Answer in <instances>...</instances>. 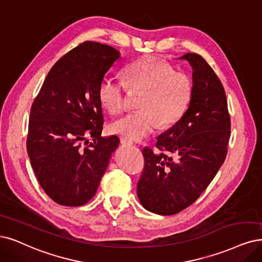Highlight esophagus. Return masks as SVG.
Masks as SVG:
<instances>
[{
	"label": "esophagus",
	"instance_id": "esophagus-1",
	"mask_svg": "<svg viewBox=\"0 0 262 262\" xmlns=\"http://www.w3.org/2000/svg\"><path fill=\"white\" fill-rule=\"evenodd\" d=\"M120 140H121L122 146H124V147H130L132 144H133V141H132V140H129V139H127V138H125V137H121Z\"/></svg>",
	"mask_w": 262,
	"mask_h": 262
}]
</instances>
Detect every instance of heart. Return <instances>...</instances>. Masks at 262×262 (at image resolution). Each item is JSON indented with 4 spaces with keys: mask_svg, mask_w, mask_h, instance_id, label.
Here are the masks:
<instances>
[{
    "mask_svg": "<svg viewBox=\"0 0 262 262\" xmlns=\"http://www.w3.org/2000/svg\"><path fill=\"white\" fill-rule=\"evenodd\" d=\"M142 93L136 112L126 114L110 124L109 130L134 141H140L160 127L176 124L191 101L193 85L190 76L154 57L135 61L124 70V82L103 77L98 98L111 114L121 113L126 106V93Z\"/></svg>",
    "mask_w": 262,
    "mask_h": 262,
    "instance_id": "obj_1",
    "label": "heart"
}]
</instances>
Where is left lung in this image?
<instances>
[{
	"label": "left lung",
	"instance_id": "8db88e82",
	"mask_svg": "<svg viewBox=\"0 0 262 262\" xmlns=\"http://www.w3.org/2000/svg\"><path fill=\"white\" fill-rule=\"evenodd\" d=\"M192 67L193 92L182 118L158 137L154 152L143 148L137 185L141 205L154 214H178L194 203L225 162L231 122L218 76L202 56L180 57Z\"/></svg>",
	"mask_w": 262,
	"mask_h": 262
}]
</instances>
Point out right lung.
I'll use <instances>...</instances> for the list:
<instances>
[{"label": "right lung", "mask_w": 262, "mask_h": 262, "mask_svg": "<svg viewBox=\"0 0 262 262\" xmlns=\"http://www.w3.org/2000/svg\"><path fill=\"white\" fill-rule=\"evenodd\" d=\"M119 58L109 45L80 44L53 66L32 103L28 156L41 187L59 205L86 204L119 146L116 136L101 137L98 98L101 80Z\"/></svg>", "instance_id": "right-lung-1"}]
</instances>
